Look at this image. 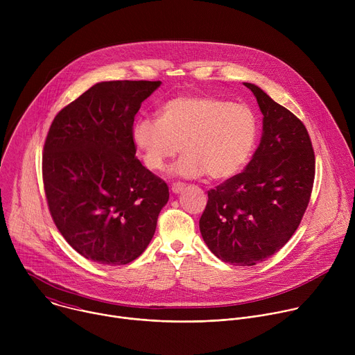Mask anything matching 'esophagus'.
Segmentation results:
<instances>
[{"label": "esophagus", "mask_w": 355, "mask_h": 355, "mask_svg": "<svg viewBox=\"0 0 355 355\" xmlns=\"http://www.w3.org/2000/svg\"><path fill=\"white\" fill-rule=\"evenodd\" d=\"M184 188H185V184H184V182H174V184L171 185V191H173L174 193H180Z\"/></svg>", "instance_id": "obj_1"}]
</instances>
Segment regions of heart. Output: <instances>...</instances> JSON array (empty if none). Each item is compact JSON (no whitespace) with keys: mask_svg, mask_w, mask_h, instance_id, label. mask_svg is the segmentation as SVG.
<instances>
[{"mask_svg":"<svg viewBox=\"0 0 355 355\" xmlns=\"http://www.w3.org/2000/svg\"><path fill=\"white\" fill-rule=\"evenodd\" d=\"M259 132L257 115L244 104L215 96L184 95L167 101L159 119H139L132 136L150 170H164L181 147L184 156L174 166V174H207L214 180H225L240 173L250 162Z\"/></svg>","mask_w":355,"mask_h":355,"instance_id":"b5f03b06","label":"heart"}]
</instances>
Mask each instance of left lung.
<instances>
[{"label":"left lung","mask_w":355,"mask_h":355,"mask_svg":"<svg viewBox=\"0 0 355 355\" xmlns=\"http://www.w3.org/2000/svg\"><path fill=\"white\" fill-rule=\"evenodd\" d=\"M244 85L264 116L261 141L241 173L208 191L199 229L222 261L256 266L286 244L305 215L315 181V151L300 119L260 87Z\"/></svg>","instance_id":"left-lung-1"}]
</instances>
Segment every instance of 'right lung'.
I'll use <instances>...</instances> for the list:
<instances>
[{
    "instance_id": "1",
    "label": "right lung",
    "mask_w": 355,
    "mask_h": 355,
    "mask_svg": "<svg viewBox=\"0 0 355 355\" xmlns=\"http://www.w3.org/2000/svg\"><path fill=\"white\" fill-rule=\"evenodd\" d=\"M162 81H104L64 107L42 157L52 219L83 257L122 266L153 239L167 184L136 157L132 130L143 101Z\"/></svg>"
}]
</instances>
